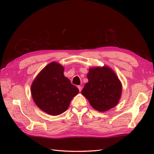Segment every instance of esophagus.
<instances>
[{
	"mask_svg": "<svg viewBox=\"0 0 154 154\" xmlns=\"http://www.w3.org/2000/svg\"><path fill=\"white\" fill-rule=\"evenodd\" d=\"M78 88L79 91H80V92H81L82 90V87L80 86V85H78Z\"/></svg>",
	"mask_w": 154,
	"mask_h": 154,
	"instance_id": "esophagus-1",
	"label": "esophagus"
}]
</instances>
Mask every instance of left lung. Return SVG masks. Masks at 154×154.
<instances>
[{
  "label": "left lung",
  "instance_id": "8db88e82",
  "mask_svg": "<svg viewBox=\"0 0 154 154\" xmlns=\"http://www.w3.org/2000/svg\"><path fill=\"white\" fill-rule=\"evenodd\" d=\"M88 82L82 94L89 101L93 109L105 112L119 103L122 93V84L115 72L108 66L89 68Z\"/></svg>",
  "mask_w": 154,
  "mask_h": 154
}]
</instances>
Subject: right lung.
Segmentation results:
<instances>
[{
    "label": "right lung",
    "mask_w": 154,
    "mask_h": 154,
    "mask_svg": "<svg viewBox=\"0 0 154 154\" xmlns=\"http://www.w3.org/2000/svg\"><path fill=\"white\" fill-rule=\"evenodd\" d=\"M63 72L64 67L61 64L51 62L38 73L31 84V92L35 104L51 116L64 112L79 92Z\"/></svg>",
    "instance_id": "right-lung-1"
}]
</instances>
